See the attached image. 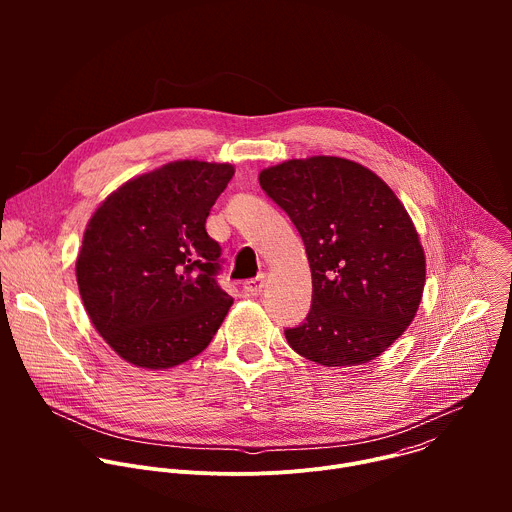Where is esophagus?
Here are the masks:
<instances>
[{
	"label": "esophagus",
	"instance_id": "1",
	"mask_svg": "<svg viewBox=\"0 0 512 512\" xmlns=\"http://www.w3.org/2000/svg\"><path fill=\"white\" fill-rule=\"evenodd\" d=\"M263 287H265V277H263V275H259V277H255V279H247V281L243 283V289L247 291L249 296H259L261 291H263Z\"/></svg>",
	"mask_w": 512,
	"mask_h": 512
}]
</instances>
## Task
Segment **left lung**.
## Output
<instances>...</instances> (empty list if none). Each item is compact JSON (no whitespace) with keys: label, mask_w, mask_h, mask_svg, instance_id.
Instances as JSON below:
<instances>
[{"label":"left lung","mask_w":512,"mask_h":512,"mask_svg":"<svg viewBox=\"0 0 512 512\" xmlns=\"http://www.w3.org/2000/svg\"><path fill=\"white\" fill-rule=\"evenodd\" d=\"M308 253L312 308L287 344L324 367H356L411 324L425 285L419 235L395 192L369 168L332 156L259 174Z\"/></svg>","instance_id":"1"}]
</instances>
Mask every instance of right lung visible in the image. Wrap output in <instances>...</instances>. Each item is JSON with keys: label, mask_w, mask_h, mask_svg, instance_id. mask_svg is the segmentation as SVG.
<instances>
[{"label": "right lung", "mask_w": 512, "mask_h": 512, "mask_svg": "<svg viewBox=\"0 0 512 512\" xmlns=\"http://www.w3.org/2000/svg\"><path fill=\"white\" fill-rule=\"evenodd\" d=\"M235 174L184 160L125 182L95 210L77 259L85 310L105 342L143 369L200 354L233 298L218 285L221 245L206 216Z\"/></svg>", "instance_id": "1"}]
</instances>
